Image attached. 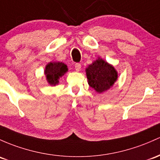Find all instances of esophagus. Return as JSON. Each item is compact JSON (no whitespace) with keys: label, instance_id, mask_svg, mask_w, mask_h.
Segmentation results:
<instances>
[{"label":"esophagus","instance_id":"34e87169","mask_svg":"<svg viewBox=\"0 0 160 160\" xmlns=\"http://www.w3.org/2000/svg\"><path fill=\"white\" fill-rule=\"evenodd\" d=\"M75 70H76V72H79L80 69H81V64H80V63H75Z\"/></svg>","mask_w":160,"mask_h":160}]
</instances>
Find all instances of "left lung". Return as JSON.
I'll use <instances>...</instances> for the list:
<instances>
[{
    "instance_id": "left-lung-1",
    "label": "left lung",
    "mask_w": 160,
    "mask_h": 160,
    "mask_svg": "<svg viewBox=\"0 0 160 160\" xmlns=\"http://www.w3.org/2000/svg\"><path fill=\"white\" fill-rule=\"evenodd\" d=\"M85 72L88 85L98 93L108 90L118 79L114 67L101 58L89 65Z\"/></svg>"
}]
</instances>
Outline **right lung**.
Wrapping results in <instances>:
<instances>
[{
  "label": "right lung",
  "mask_w": 160,
  "mask_h": 160,
  "mask_svg": "<svg viewBox=\"0 0 160 160\" xmlns=\"http://www.w3.org/2000/svg\"><path fill=\"white\" fill-rule=\"evenodd\" d=\"M68 72V67L66 64L60 62H52L46 66L45 73L46 80L50 85L55 86L58 85L59 78Z\"/></svg>",
  "instance_id": "obj_1"
}]
</instances>
